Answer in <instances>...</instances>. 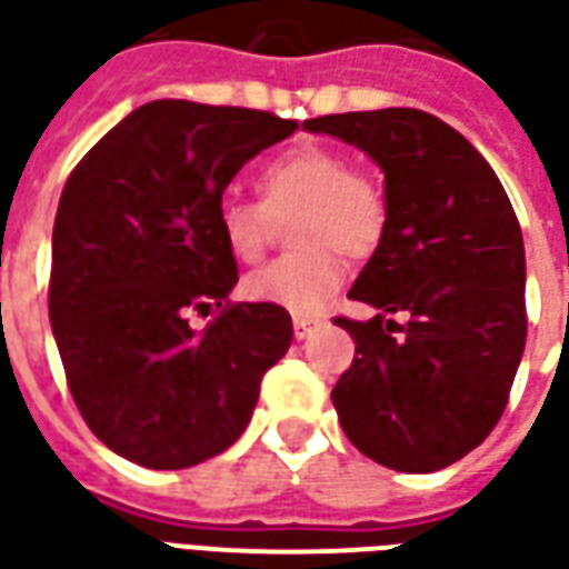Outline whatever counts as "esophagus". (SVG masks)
<instances>
[{
	"mask_svg": "<svg viewBox=\"0 0 569 569\" xmlns=\"http://www.w3.org/2000/svg\"><path fill=\"white\" fill-rule=\"evenodd\" d=\"M313 326H317V320H313V317H296V320H292L296 339H308V336L313 332Z\"/></svg>",
	"mask_w": 569,
	"mask_h": 569,
	"instance_id": "esophagus-1",
	"label": "esophagus"
}]
</instances>
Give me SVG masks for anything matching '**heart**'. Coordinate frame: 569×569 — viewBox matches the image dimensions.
<instances>
[{"label": "heart", "mask_w": 569, "mask_h": 569, "mask_svg": "<svg viewBox=\"0 0 569 569\" xmlns=\"http://www.w3.org/2000/svg\"><path fill=\"white\" fill-rule=\"evenodd\" d=\"M258 202L221 200L218 230L237 261L252 264L271 240L273 221L292 218L289 243L298 252L277 258L243 280V296L289 313H317L339 292L341 256L369 258L385 240L388 202L367 174L326 147H305L271 160L256 174Z\"/></svg>", "instance_id": "b5f03b06"}]
</instances>
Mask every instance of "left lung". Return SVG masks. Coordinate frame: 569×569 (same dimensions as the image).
<instances>
[{"label":"left lung","instance_id":"left-lung-1","mask_svg":"<svg viewBox=\"0 0 569 569\" xmlns=\"http://www.w3.org/2000/svg\"><path fill=\"white\" fill-rule=\"evenodd\" d=\"M385 172L388 230L351 298L379 313L332 388L345 435L372 462L425 475L459 462L508 403L527 341L523 237L506 188L443 119L412 107L305 119ZM400 312L407 325L385 321Z\"/></svg>","mask_w":569,"mask_h":569}]
</instances>
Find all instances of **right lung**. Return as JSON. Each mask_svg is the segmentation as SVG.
Listing matches in <instances>:
<instances>
[{
  "label": "right lung",
  "instance_id": "obj_1",
  "mask_svg": "<svg viewBox=\"0 0 569 569\" xmlns=\"http://www.w3.org/2000/svg\"><path fill=\"white\" fill-rule=\"evenodd\" d=\"M246 107L150 101L91 147L51 233V332L94 437L157 471L243 435L261 376L289 351V311L230 305L237 261L218 206L246 162L296 132ZM221 307L197 333L187 311Z\"/></svg>",
  "mask_w": 569,
  "mask_h": 569
}]
</instances>
